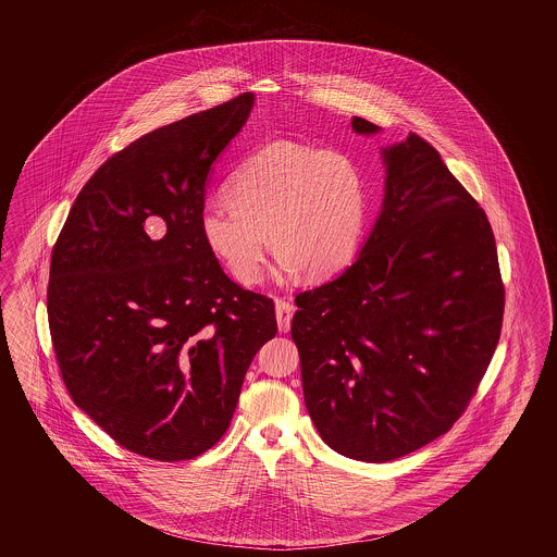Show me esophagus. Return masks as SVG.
Returning a JSON list of instances; mask_svg holds the SVG:
<instances>
[{"instance_id": "1", "label": "esophagus", "mask_w": 557, "mask_h": 557, "mask_svg": "<svg viewBox=\"0 0 557 557\" xmlns=\"http://www.w3.org/2000/svg\"><path fill=\"white\" fill-rule=\"evenodd\" d=\"M294 306L277 298L275 300V317H277V326H280V333H287L289 331V324H292V317H294Z\"/></svg>"}]
</instances>
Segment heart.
Here are the masks:
<instances>
[{"mask_svg":"<svg viewBox=\"0 0 557 557\" xmlns=\"http://www.w3.org/2000/svg\"><path fill=\"white\" fill-rule=\"evenodd\" d=\"M226 196L203 210V238L245 286L263 277L268 235L282 275L326 280L349 265L366 228L363 173L335 147L270 143L236 169Z\"/></svg>","mask_w":557,"mask_h":557,"instance_id":"1","label":"heart"}]
</instances>
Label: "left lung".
Returning <instances> with one entry per match:
<instances>
[{
    "mask_svg": "<svg viewBox=\"0 0 557 557\" xmlns=\"http://www.w3.org/2000/svg\"><path fill=\"white\" fill-rule=\"evenodd\" d=\"M359 135L377 126L354 116ZM386 196L354 263L296 296L292 338L322 441L384 463L445 435L500 338L505 284L486 212L410 133L384 149Z\"/></svg>",
    "mask_w": 557,
    "mask_h": 557,
    "instance_id": "8db88e82",
    "label": "left lung"
}]
</instances>
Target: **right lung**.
I'll use <instances>...</instances> for the list:
<instances>
[{"mask_svg": "<svg viewBox=\"0 0 557 557\" xmlns=\"http://www.w3.org/2000/svg\"><path fill=\"white\" fill-rule=\"evenodd\" d=\"M253 94L161 126L85 184L52 247L47 312L73 403L124 449L202 456L226 433L273 300L220 268L202 233L212 163Z\"/></svg>", "mask_w": 557, "mask_h": 557, "instance_id": "obj_1", "label": "right lung"}]
</instances>
